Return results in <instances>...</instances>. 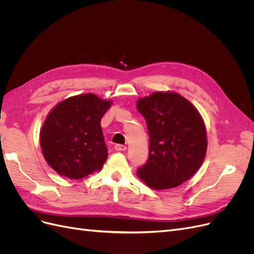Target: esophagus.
I'll list each match as a JSON object with an SVG mask.
<instances>
[{"label":"esophagus","mask_w":254,"mask_h":254,"mask_svg":"<svg viewBox=\"0 0 254 254\" xmlns=\"http://www.w3.org/2000/svg\"><path fill=\"white\" fill-rule=\"evenodd\" d=\"M114 148H115V150H118V151H125L126 150V146L125 145H122V144H117L114 146Z\"/></svg>","instance_id":"esophagus-1"}]
</instances>
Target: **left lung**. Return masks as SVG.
I'll return each mask as SVG.
<instances>
[{
  "label": "left lung",
  "mask_w": 254,
  "mask_h": 254,
  "mask_svg": "<svg viewBox=\"0 0 254 254\" xmlns=\"http://www.w3.org/2000/svg\"><path fill=\"white\" fill-rule=\"evenodd\" d=\"M136 108L149 133L148 160L137 170V177L153 190L179 187L194 176L205 157L206 129L200 113L173 91L139 98Z\"/></svg>",
  "instance_id": "8db88e82"
}]
</instances>
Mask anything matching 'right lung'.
<instances>
[{
  "instance_id": "obj_1",
  "label": "right lung",
  "mask_w": 254,
  "mask_h": 254,
  "mask_svg": "<svg viewBox=\"0 0 254 254\" xmlns=\"http://www.w3.org/2000/svg\"><path fill=\"white\" fill-rule=\"evenodd\" d=\"M112 105L93 93L58 103L40 130V146L48 164L60 176L81 179L101 171L108 158L101 121Z\"/></svg>"
}]
</instances>
